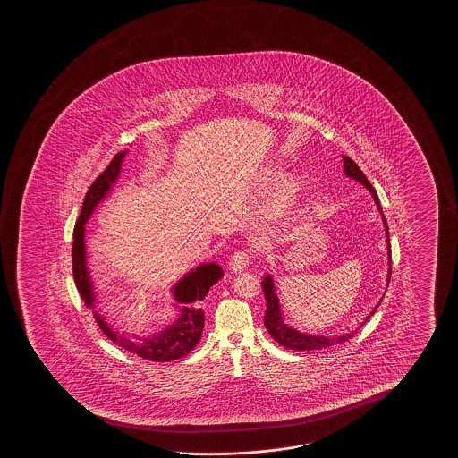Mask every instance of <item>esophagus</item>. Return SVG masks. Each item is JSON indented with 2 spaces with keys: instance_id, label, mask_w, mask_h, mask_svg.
<instances>
[{
  "instance_id": "obj_1",
  "label": "esophagus",
  "mask_w": 458,
  "mask_h": 458,
  "mask_svg": "<svg viewBox=\"0 0 458 458\" xmlns=\"http://www.w3.org/2000/svg\"><path fill=\"white\" fill-rule=\"evenodd\" d=\"M249 263H250V255H249L245 250H239L230 258V263H228V266H230V270H232V272H236V274H238V272H242V270L247 269V267H249Z\"/></svg>"
}]
</instances>
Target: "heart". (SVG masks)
I'll list each match as a JSON object with an SVG mask.
<instances>
[{"label":"heart","instance_id":"1","mask_svg":"<svg viewBox=\"0 0 458 458\" xmlns=\"http://www.w3.org/2000/svg\"><path fill=\"white\" fill-rule=\"evenodd\" d=\"M283 175V169L280 165H276L267 170L266 174V182L269 184L276 182V191L272 195L270 201V209L274 214H284L291 208L294 207L295 201L301 197V188H303V180L299 175Z\"/></svg>","mask_w":458,"mask_h":458}]
</instances>
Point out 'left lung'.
<instances>
[{
  "instance_id": "left-lung-1",
  "label": "left lung",
  "mask_w": 458,
  "mask_h": 458,
  "mask_svg": "<svg viewBox=\"0 0 458 458\" xmlns=\"http://www.w3.org/2000/svg\"><path fill=\"white\" fill-rule=\"evenodd\" d=\"M343 161H344V175L347 178L355 180V182H361L364 188L369 191L372 199L376 201L378 211L382 214L385 234H386V244H388L389 283V278H391V245H389L388 224H386V219L383 216L382 207H380V201H378V197H377L376 189L372 188V184L368 182L366 175L360 170L357 164L352 161L351 157H343ZM261 286H263L264 297H266V301H267L266 314H264V326H266V330L269 332L270 336L276 339L278 344L286 347V349H291V351H319V349H327V347H332V345L343 344V343L349 341L357 333V330H355V332L345 333V335H341V336H324V335H310V333L299 332L297 328L288 326L284 322L280 299L276 295V284H274V280H272V276L269 274L264 276ZM378 305H380V301L377 303L376 308L370 311L369 316L364 319V322L369 319L372 314L376 313Z\"/></svg>"
}]
</instances>
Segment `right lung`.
<instances>
[{"label":"right lung","mask_w":458,"mask_h":458,"mask_svg":"<svg viewBox=\"0 0 458 458\" xmlns=\"http://www.w3.org/2000/svg\"><path fill=\"white\" fill-rule=\"evenodd\" d=\"M126 153H128L126 150L120 151L114 157L106 170L92 182L88 194L84 197L81 214L73 232V247H72L73 276H75L76 288L84 299V303L94 310L95 322L98 324L101 332L105 333L107 338L120 345L122 349L131 352L144 360L174 361L188 355L189 352L199 344L203 327H205V313L200 307L201 301L205 299L209 288L224 276V270L217 263H203L197 266L195 269L189 270L188 274H184L170 289L175 301L174 307L178 311L176 319L169 326L164 327L163 330L151 335H145V336L134 335L132 338H128L117 328H114L100 311H97V303L100 301V297L95 291L94 280L88 267V251H86V239H84L86 224L94 214L95 208L106 199L109 192H113L114 184L119 180Z\"/></svg>","instance_id":"add662e5"}]
</instances>
